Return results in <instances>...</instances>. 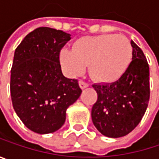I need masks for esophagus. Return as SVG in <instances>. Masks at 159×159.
Instances as JSON below:
<instances>
[{
	"label": "esophagus",
	"mask_w": 159,
	"mask_h": 159,
	"mask_svg": "<svg viewBox=\"0 0 159 159\" xmlns=\"http://www.w3.org/2000/svg\"><path fill=\"white\" fill-rule=\"evenodd\" d=\"M79 85H80V87H81L82 89H84V88H86L87 86H89V84H88L87 83L84 82L83 80H80V81H79Z\"/></svg>",
	"instance_id": "esophagus-1"
}]
</instances>
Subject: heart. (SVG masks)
Here are the masks:
<instances>
[{
    "label": "heart",
    "instance_id": "1",
    "mask_svg": "<svg viewBox=\"0 0 159 159\" xmlns=\"http://www.w3.org/2000/svg\"><path fill=\"white\" fill-rule=\"evenodd\" d=\"M132 59L133 48L128 39L115 34L83 37L74 42L72 50L60 52V61L69 75H80L88 65L91 76L104 83L120 79Z\"/></svg>",
    "mask_w": 159,
    "mask_h": 159
}]
</instances>
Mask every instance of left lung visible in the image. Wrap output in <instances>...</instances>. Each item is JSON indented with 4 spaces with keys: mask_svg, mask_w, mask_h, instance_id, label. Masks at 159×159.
Masks as SVG:
<instances>
[{
    "mask_svg": "<svg viewBox=\"0 0 159 159\" xmlns=\"http://www.w3.org/2000/svg\"><path fill=\"white\" fill-rule=\"evenodd\" d=\"M133 61L123 75L111 84H95L98 100L91 116L95 127L103 135L118 138L131 133L147 109L149 66L143 50L133 40Z\"/></svg>",
    "mask_w": 159,
    "mask_h": 159,
    "instance_id": "obj_1",
    "label": "left lung"
}]
</instances>
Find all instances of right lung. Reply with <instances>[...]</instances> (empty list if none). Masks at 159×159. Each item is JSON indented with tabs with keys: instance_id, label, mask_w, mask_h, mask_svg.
Returning <instances> with one entry per match:
<instances>
[{
	"instance_id": "1",
	"label": "right lung",
	"mask_w": 159,
	"mask_h": 159,
	"mask_svg": "<svg viewBox=\"0 0 159 159\" xmlns=\"http://www.w3.org/2000/svg\"><path fill=\"white\" fill-rule=\"evenodd\" d=\"M71 35L50 27L30 32L16 48L11 70L13 107L31 131L45 134L59 130L66 110L80 97L78 80L66 78L60 51Z\"/></svg>"
}]
</instances>
